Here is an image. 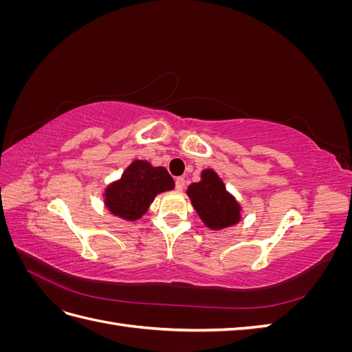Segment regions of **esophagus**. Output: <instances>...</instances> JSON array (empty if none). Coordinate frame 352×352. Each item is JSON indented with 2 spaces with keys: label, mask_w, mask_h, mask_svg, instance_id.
<instances>
[{
  "label": "esophagus",
  "mask_w": 352,
  "mask_h": 352,
  "mask_svg": "<svg viewBox=\"0 0 352 352\" xmlns=\"http://www.w3.org/2000/svg\"><path fill=\"white\" fill-rule=\"evenodd\" d=\"M185 188V179L184 177H177L176 179V189L177 190H184Z\"/></svg>",
  "instance_id": "34e87169"
}]
</instances>
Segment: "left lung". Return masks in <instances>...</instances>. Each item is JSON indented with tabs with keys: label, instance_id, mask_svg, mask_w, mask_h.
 I'll use <instances>...</instances> for the list:
<instances>
[{
	"label": "left lung",
	"instance_id": "obj_1",
	"mask_svg": "<svg viewBox=\"0 0 352 352\" xmlns=\"http://www.w3.org/2000/svg\"><path fill=\"white\" fill-rule=\"evenodd\" d=\"M186 194L199 219L211 230L230 228L241 220V206L211 168L202 170L201 180L189 185Z\"/></svg>",
	"mask_w": 352,
	"mask_h": 352
}]
</instances>
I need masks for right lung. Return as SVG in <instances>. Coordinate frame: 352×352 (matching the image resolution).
Instances as JSON below:
<instances>
[{
	"label": "right lung",
	"mask_w": 352,
	"mask_h": 352,
	"mask_svg": "<svg viewBox=\"0 0 352 352\" xmlns=\"http://www.w3.org/2000/svg\"><path fill=\"white\" fill-rule=\"evenodd\" d=\"M173 188L175 180L164 167L135 160L122 177L105 189L104 204L116 217L135 221L145 214L155 195Z\"/></svg>",
	"instance_id": "add662e5"
}]
</instances>
